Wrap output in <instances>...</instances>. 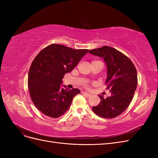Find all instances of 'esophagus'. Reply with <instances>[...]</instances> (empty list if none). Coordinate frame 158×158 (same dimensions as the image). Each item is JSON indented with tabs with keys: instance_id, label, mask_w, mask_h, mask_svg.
<instances>
[{
	"instance_id": "esophagus-1",
	"label": "esophagus",
	"mask_w": 158,
	"mask_h": 158,
	"mask_svg": "<svg viewBox=\"0 0 158 158\" xmlns=\"http://www.w3.org/2000/svg\"><path fill=\"white\" fill-rule=\"evenodd\" d=\"M82 94L84 95V96L85 97V98H89L91 96L90 94H88L86 92H82Z\"/></svg>"
}]
</instances>
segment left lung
I'll return each mask as SVG.
<instances>
[{
	"mask_svg": "<svg viewBox=\"0 0 158 158\" xmlns=\"http://www.w3.org/2000/svg\"><path fill=\"white\" fill-rule=\"evenodd\" d=\"M90 54L103 59L107 65V89L111 95L104 99L99 95L100 103L93 111L100 117L113 118L125 111L130 105L137 87V72L132 62L121 52L103 46L90 50Z\"/></svg>",
	"mask_w": 158,
	"mask_h": 158,
	"instance_id": "1",
	"label": "left lung"
}]
</instances>
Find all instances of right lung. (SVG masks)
<instances>
[{"mask_svg": "<svg viewBox=\"0 0 158 158\" xmlns=\"http://www.w3.org/2000/svg\"><path fill=\"white\" fill-rule=\"evenodd\" d=\"M88 51L51 44L35 56L29 70L27 85L32 102L41 113L58 118L68 111L74 97L80 90L63 87V78Z\"/></svg>", "mask_w": 158, "mask_h": 158, "instance_id": "1", "label": "right lung"}]
</instances>
